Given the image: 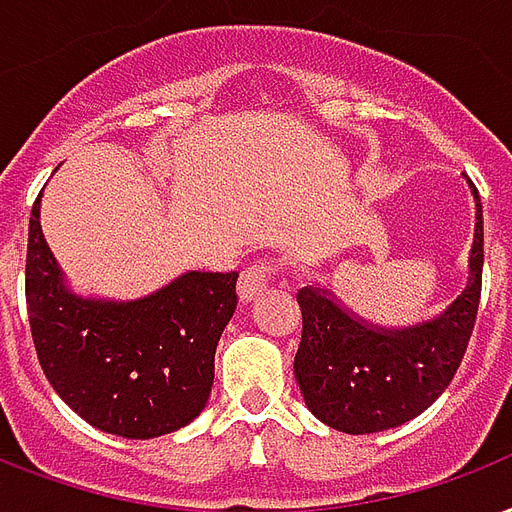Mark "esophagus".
Here are the masks:
<instances>
[{"label":"esophagus","instance_id":"34e87169","mask_svg":"<svg viewBox=\"0 0 512 512\" xmlns=\"http://www.w3.org/2000/svg\"><path fill=\"white\" fill-rule=\"evenodd\" d=\"M269 280H272V267H269L267 261H259V264H251L248 269H243L240 283H237L240 299L243 301L256 299L261 291H267Z\"/></svg>","mask_w":512,"mask_h":512}]
</instances>
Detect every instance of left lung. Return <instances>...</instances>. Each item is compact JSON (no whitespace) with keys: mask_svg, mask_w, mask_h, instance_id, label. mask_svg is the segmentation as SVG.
<instances>
[{"mask_svg":"<svg viewBox=\"0 0 512 512\" xmlns=\"http://www.w3.org/2000/svg\"><path fill=\"white\" fill-rule=\"evenodd\" d=\"M467 283L449 307L417 326H376L344 307L334 291L304 285L301 342L293 374L301 398L323 425L368 435L398 427L430 408L457 374L473 334L483 272V211L478 189Z\"/></svg>","mask_w":512,"mask_h":512,"instance_id":"8db88e82","label":"left lung"}]
</instances>
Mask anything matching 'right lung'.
<instances>
[{
  "instance_id": "right-lung-1",
  "label": "right lung",
  "mask_w": 512,
  "mask_h": 512,
  "mask_svg": "<svg viewBox=\"0 0 512 512\" xmlns=\"http://www.w3.org/2000/svg\"><path fill=\"white\" fill-rule=\"evenodd\" d=\"M39 197L29 219L26 310L47 382L104 433L146 441L186 427L211 398L237 272H184L130 301L74 293L42 235Z\"/></svg>"
}]
</instances>
